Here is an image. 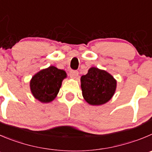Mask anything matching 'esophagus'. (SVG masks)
<instances>
[{"label":"esophagus","instance_id":"34e87169","mask_svg":"<svg viewBox=\"0 0 152 152\" xmlns=\"http://www.w3.org/2000/svg\"><path fill=\"white\" fill-rule=\"evenodd\" d=\"M78 72L77 71H75V70H72L69 73V75H70V77L73 79H76L77 77L78 76Z\"/></svg>","mask_w":152,"mask_h":152}]
</instances>
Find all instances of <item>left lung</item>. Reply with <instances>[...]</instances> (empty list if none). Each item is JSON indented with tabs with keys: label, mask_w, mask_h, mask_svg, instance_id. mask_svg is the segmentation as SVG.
Wrapping results in <instances>:
<instances>
[{
	"label": "left lung",
	"mask_w": 152,
	"mask_h": 152,
	"mask_svg": "<svg viewBox=\"0 0 152 152\" xmlns=\"http://www.w3.org/2000/svg\"><path fill=\"white\" fill-rule=\"evenodd\" d=\"M117 81L105 70L91 67L80 77L82 95L89 104L100 106L109 102L116 90Z\"/></svg>",
	"instance_id": "1"
}]
</instances>
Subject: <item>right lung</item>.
Segmentation results:
<instances>
[{
    "instance_id": "right-lung-1",
    "label": "right lung",
    "mask_w": 152,
    "mask_h": 152,
    "mask_svg": "<svg viewBox=\"0 0 152 152\" xmlns=\"http://www.w3.org/2000/svg\"><path fill=\"white\" fill-rule=\"evenodd\" d=\"M66 77V72L55 66L42 69L32 77L30 81L32 95L42 103L51 102L57 97L62 82Z\"/></svg>"
}]
</instances>
